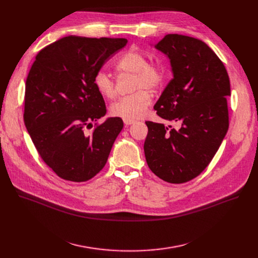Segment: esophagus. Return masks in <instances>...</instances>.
<instances>
[{
	"instance_id": "esophagus-1",
	"label": "esophagus",
	"mask_w": 258,
	"mask_h": 258,
	"mask_svg": "<svg viewBox=\"0 0 258 258\" xmlns=\"http://www.w3.org/2000/svg\"><path fill=\"white\" fill-rule=\"evenodd\" d=\"M134 122V120H131V119H124V124L126 125V126H130V125H132Z\"/></svg>"
}]
</instances>
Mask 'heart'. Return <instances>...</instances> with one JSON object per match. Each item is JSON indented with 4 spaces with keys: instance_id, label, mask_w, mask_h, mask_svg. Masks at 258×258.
Segmentation results:
<instances>
[{
    "instance_id": "b5f03b06",
    "label": "heart",
    "mask_w": 258,
    "mask_h": 258,
    "mask_svg": "<svg viewBox=\"0 0 258 258\" xmlns=\"http://www.w3.org/2000/svg\"><path fill=\"white\" fill-rule=\"evenodd\" d=\"M148 58L137 50H129L116 63V69L120 72L134 76L132 90L136 92L122 96L110 107L113 116L122 119H138L145 115L150 104V95L146 90L153 91L162 86L165 80V70L162 66L148 64ZM93 84L103 96L112 99L115 95V87L112 79L104 70L95 72Z\"/></svg>"
}]
</instances>
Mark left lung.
Wrapping results in <instances>:
<instances>
[{"mask_svg": "<svg viewBox=\"0 0 258 258\" xmlns=\"http://www.w3.org/2000/svg\"><path fill=\"white\" fill-rule=\"evenodd\" d=\"M168 56L173 79L154 105L158 116L180 121V128L146 121L147 164L161 179L186 182L210 164L229 128L228 72L201 40L167 34L155 46Z\"/></svg>", "mask_w": 258, "mask_h": 258, "instance_id": "8db88e82", "label": "left lung"}]
</instances>
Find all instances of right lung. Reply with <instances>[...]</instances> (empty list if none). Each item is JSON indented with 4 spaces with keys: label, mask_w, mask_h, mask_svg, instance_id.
Wrapping results in <instances>:
<instances>
[{
    "label": "right lung",
    "mask_w": 258,
    "mask_h": 258,
    "mask_svg": "<svg viewBox=\"0 0 258 258\" xmlns=\"http://www.w3.org/2000/svg\"><path fill=\"white\" fill-rule=\"evenodd\" d=\"M127 42L69 35L35 56L26 80L24 122L40 156L60 178L86 181L107 163L124 122L109 117L87 131L107 111L93 77Z\"/></svg>",
    "instance_id": "add662e5"
}]
</instances>
